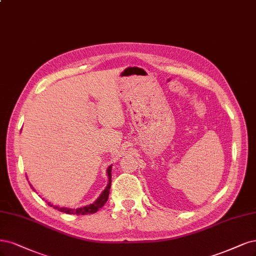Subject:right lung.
Wrapping results in <instances>:
<instances>
[{"label":"right lung","mask_w":256,"mask_h":256,"mask_svg":"<svg viewBox=\"0 0 256 256\" xmlns=\"http://www.w3.org/2000/svg\"><path fill=\"white\" fill-rule=\"evenodd\" d=\"M111 170H112V165H110L107 168V174H108V179L109 182L107 184V186L102 192V194L100 195V197L96 199L93 204L86 206L82 208H60L58 206H54L50 202H48V204L52 208H54L55 210H60L62 213H66V214H74V215H88V214H94L98 212V210L102 208L104 206L106 202L108 200L109 197V192H110V188H111ZM32 186V184H30ZM32 188L34 190V188L32 186Z\"/></svg>","instance_id":"right-lung-1"}]
</instances>
